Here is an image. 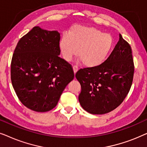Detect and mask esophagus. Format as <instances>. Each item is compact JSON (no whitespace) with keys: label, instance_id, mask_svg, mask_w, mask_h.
<instances>
[{"label":"esophagus","instance_id":"1","mask_svg":"<svg viewBox=\"0 0 147 147\" xmlns=\"http://www.w3.org/2000/svg\"><path fill=\"white\" fill-rule=\"evenodd\" d=\"M73 69H74V73H76V72L78 71V69H79V67H78V65H74V66H73Z\"/></svg>","mask_w":147,"mask_h":147}]
</instances>
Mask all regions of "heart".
I'll return each instance as SVG.
<instances>
[{
  "label": "heart",
  "mask_w": 147,
  "mask_h": 147,
  "mask_svg": "<svg viewBox=\"0 0 147 147\" xmlns=\"http://www.w3.org/2000/svg\"><path fill=\"white\" fill-rule=\"evenodd\" d=\"M114 39L97 28L74 26L67 33H63L59 46L66 61L77 55L84 65L92 67L103 63L111 53ZM78 51H77V50Z\"/></svg>",
  "instance_id": "b5f03b06"
}]
</instances>
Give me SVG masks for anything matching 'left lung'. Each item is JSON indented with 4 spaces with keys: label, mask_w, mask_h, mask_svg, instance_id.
I'll use <instances>...</instances> for the list:
<instances>
[{
    "label": "left lung",
    "mask_w": 147,
    "mask_h": 147,
    "mask_svg": "<svg viewBox=\"0 0 147 147\" xmlns=\"http://www.w3.org/2000/svg\"><path fill=\"white\" fill-rule=\"evenodd\" d=\"M108 59L97 67L80 69L79 102L86 111L104 114L120 106L131 88L134 72L132 49L122 35Z\"/></svg>",
    "instance_id": "left-lung-1"
}]
</instances>
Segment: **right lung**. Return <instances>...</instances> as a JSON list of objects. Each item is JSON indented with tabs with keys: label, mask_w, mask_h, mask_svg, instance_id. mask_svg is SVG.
<instances>
[{
	"label": "right lung",
	"mask_w": 147,
	"mask_h": 147,
	"mask_svg": "<svg viewBox=\"0 0 147 147\" xmlns=\"http://www.w3.org/2000/svg\"><path fill=\"white\" fill-rule=\"evenodd\" d=\"M60 34L34 27L18 42L11 66L12 85L18 98L35 112L55 108L74 78L71 64L59 57Z\"/></svg>",
	"instance_id": "add662e5"
}]
</instances>
